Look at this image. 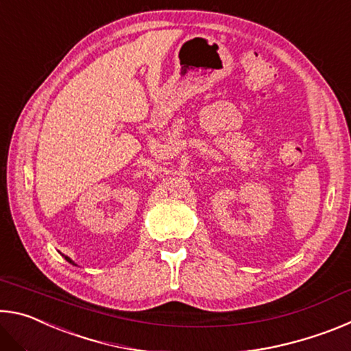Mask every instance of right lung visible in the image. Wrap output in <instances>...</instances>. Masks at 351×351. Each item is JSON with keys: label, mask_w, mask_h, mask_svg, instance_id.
<instances>
[{"label": "right lung", "mask_w": 351, "mask_h": 351, "mask_svg": "<svg viewBox=\"0 0 351 351\" xmlns=\"http://www.w3.org/2000/svg\"><path fill=\"white\" fill-rule=\"evenodd\" d=\"M63 257H64V260H66V261H69V263H71V265H74V266H77V265L74 263V261H73V260H71V258L68 257V255H63Z\"/></svg>", "instance_id": "right-lung-1"}]
</instances>
